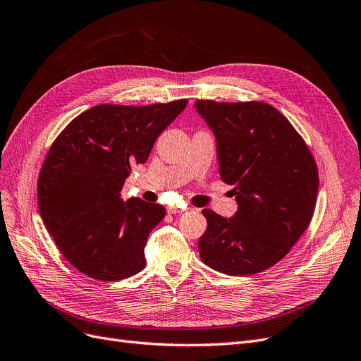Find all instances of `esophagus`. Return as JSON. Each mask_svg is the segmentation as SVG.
<instances>
[{"label": "esophagus", "mask_w": 361, "mask_h": 361, "mask_svg": "<svg viewBox=\"0 0 361 361\" xmlns=\"http://www.w3.org/2000/svg\"><path fill=\"white\" fill-rule=\"evenodd\" d=\"M167 209H169V214H180V212H183V211H187V206H183V207H179V206H169Z\"/></svg>", "instance_id": "1"}]
</instances>
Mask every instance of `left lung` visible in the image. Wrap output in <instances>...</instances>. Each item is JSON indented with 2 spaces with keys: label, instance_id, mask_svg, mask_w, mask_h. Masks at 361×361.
I'll use <instances>...</instances> for the list:
<instances>
[{
  "label": "left lung",
  "instance_id": "8db88e82",
  "mask_svg": "<svg viewBox=\"0 0 361 361\" xmlns=\"http://www.w3.org/2000/svg\"><path fill=\"white\" fill-rule=\"evenodd\" d=\"M216 143L221 179L233 185L232 218L203 209V264L227 276L276 265L307 228L318 197V169L289 120L264 102L197 101Z\"/></svg>",
  "mask_w": 361,
  "mask_h": 361
}]
</instances>
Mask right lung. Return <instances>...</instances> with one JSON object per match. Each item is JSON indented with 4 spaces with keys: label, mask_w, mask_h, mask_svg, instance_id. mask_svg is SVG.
Wrapping results in <instances>:
<instances>
[{
    "label": "right lung",
    "mask_w": 361,
    "mask_h": 361,
    "mask_svg": "<svg viewBox=\"0 0 361 361\" xmlns=\"http://www.w3.org/2000/svg\"><path fill=\"white\" fill-rule=\"evenodd\" d=\"M187 104L96 105L54 141L39 174V209L61 255L82 274L117 281L146 267L147 238L166 207L123 202L120 192L130 167L147 161Z\"/></svg>",
    "instance_id": "right-lung-1"
}]
</instances>
